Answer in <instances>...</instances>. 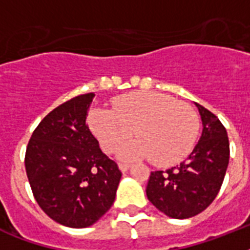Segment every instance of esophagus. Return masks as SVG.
Wrapping results in <instances>:
<instances>
[{
	"label": "esophagus",
	"instance_id": "1",
	"mask_svg": "<svg viewBox=\"0 0 250 250\" xmlns=\"http://www.w3.org/2000/svg\"><path fill=\"white\" fill-rule=\"evenodd\" d=\"M118 166H119V168H121L122 172H125V171L128 170L129 167H131V165L123 164V162H119V164H118Z\"/></svg>",
	"mask_w": 250,
	"mask_h": 250
}]
</instances>
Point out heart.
Masks as SVG:
<instances>
[{"instance_id": "b5f03b06", "label": "heart", "mask_w": 250, "mask_h": 250, "mask_svg": "<svg viewBox=\"0 0 250 250\" xmlns=\"http://www.w3.org/2000/svg\"><path fill=\"white\" fill-rule=\"evenodd\" d=\"M114 111L93 109L92 132L102 149L115 153L128 141L133 129L139 139L122 149L125 160L150 158L157 166H171L193 149L200 118L189 104L156 92H132L113 101Z\"/></svg>"}]
</instances>
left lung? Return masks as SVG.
Returning <instances> with one entry per match:
<instances>
[{
	"mask_svg": "<svg viewBox=\"0 0 250 250\" xmlns=\"http://www.w3.org/2000/svg\"><path fill=\"white\" fill-rule=\"evenodd\" d=\"M202 135L188 158L166 171H153L146 186L148 200L175 219L197 215L214 201L229 161L227 131L215 114L196 104Z\"/></svg>",
	"mask_w": 250,
	"mask_h": 250,
	"instance_id": "obj_1",
	"label": "left lung"
}]
</instances>
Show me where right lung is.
Returning <instances> with one entry per match:
<instances>
[{
	"instance_id": "1",
	"label": "right lung",
	"mask_w": 250,
	"mask_h": 250,
	"mask_svg": "<svg viewBox=\"0 0 250 250\" xmlns=\"http://www.w3.org/2000/svg\"><path fill=\"white\" fill-rule=\"evenodd\" d=\"M94 94L61 104L39 123L25 149L33 197L60 225L84 229L111 208L122 172L86 125Z\"/></svg>"
}]
</instances>
